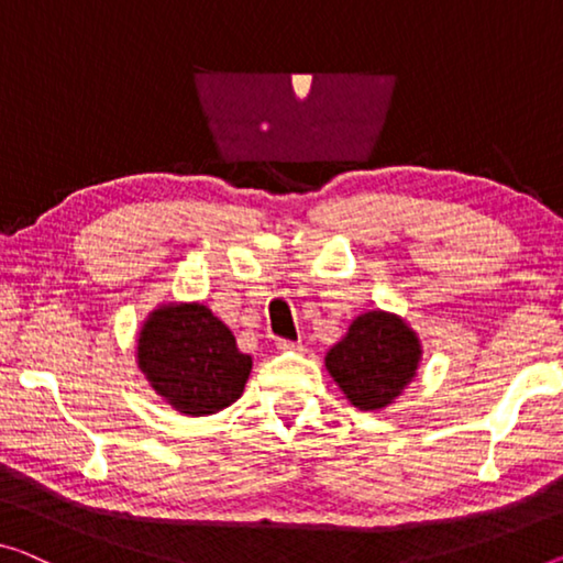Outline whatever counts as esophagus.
Here are the masks:
<instances>
[{
    "mask_svg": "<svg viewBox=\"0 0 563 563\" xmlns=\"http://www.w3.org/2000/svg\"><path fill=\"white\" fill-rule=\"evenodd\" d=\"M276 350H279V352H301V350H305V344L291 342V340H279V342H276Z\"/></svg>",
    "mask_w": 563,
    "mask_h": 563,
    "instance_id": "obj_1",
    "label": "esophagus"
}]
</instances>
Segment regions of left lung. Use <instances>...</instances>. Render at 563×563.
I'll use <instances>...</instances> for the list:
<instances>
[{"mask_svg": "<svg viewBox=\"0 0 563 563\" xmlns=\"http://www.w3.org/2000/svg\"><path fill=\"white\" fill-rule=\"evenodd\" d=\"M422 357L418 334L390 311H365L327 352L324 365L360 410H383L412 383Z\"/></svg>", "mask_w": 563, "mask_h": 563, "instance_id": "obj_1", "label": "left lung"}]
</instances>
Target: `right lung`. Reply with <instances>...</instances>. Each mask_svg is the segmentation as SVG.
I'll return each mask as SVG.
<instances>
[{
    "label": "right lung",
    "instance_id": "add662e5",
    "mask_svg": "<svg viewBox=\"0 0 563 563\" xmlns=\"http://www.w3.org/2000/svg\"><path fill=\"white\" fill-rule=\"evenodd\" d=\"M137 367L178 412L203 418L236 402L252 372V357L236 347L209 307L163 305L137 334Z\"/></svg>",
    "mask_w": 563,
    "mask_h": 563
}]
</instances>
